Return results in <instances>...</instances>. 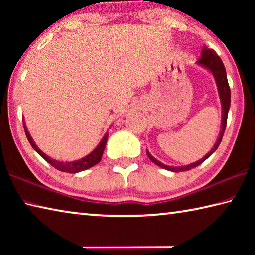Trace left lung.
Wrapping results in <instances>:
<instances>
[{"mask_svg": "<svg viewBox=\"0 0 255 255\" xmlns=\"http://www.w3.org/2000/svg\"><path fill=\"white\" fill-rule=\"evenodd\" d=\"M197 65H199L200 67L205 68L206 71H208L210 74L214 76L216 85H217L219 100H221V105H222L221 131H219L217 140H216V143L214 144L213 148H211L204 157L199 159V161L191 163V164H188V165H184V166L166 165V164L159 162L158 159L155 158L153 155L148 152V149H146V154H147V156L149 157L150 161H152L154 164H156L157 166L162 167V169H165V170L171 171V172L189 171V170L193 169V167L200 165L202 162H205L206 159L208 158L210 155H213L215 153V150L218 148V146H219V144H221V141L223 139L224 131H225V128H226L227 115H228V110H230V107H231V89H230V85H228L225 66H224L222 59L219 58L217 54L215 53V50L208 48L207 46L202 47L200 58L197 60Z\"/></svg>", "mask_w": 255, "mask_h": 255, "instance_id": "left-lung-1", "label": "left lung"}]
</instances>
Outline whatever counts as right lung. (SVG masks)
Listing matches in <instances>:
<instances>
[{"mask_svg":"<svg viewBox=\"0 0 255 255\" xmlns=\"http://www.w3.org/2000/svg\"><path fill=\"white\" fill-rule=\"evenodd\" d=\"M23 127H24V131H25V136H27L28 140L30 145L32 146V148L36 150V152L40 155V156L46 159L47 162H48L50 165H53L55 169H57L62 172H67V173H79V172L82 171H85L90 169V167H92L98 164L99 162L101 161V157H102V154L105 152V148H106V144H107V140H108V136H109V133L108 131L105 133V136L102 137V139L100 140V143L98 144V146L96 148H94L91 153L86 155V156L82 157L80 159H76V161H71V162H62V161H57V159H54L49 157L48 155L45 154L42 150L38 147L34 143L31 135H30L29 131H28V128L25 126V123H24V119H23Z\"/></svg>","mask_w":255,"mask_h":255,"instance_id":"add662e5","label":"right lung"}]
</instances>
